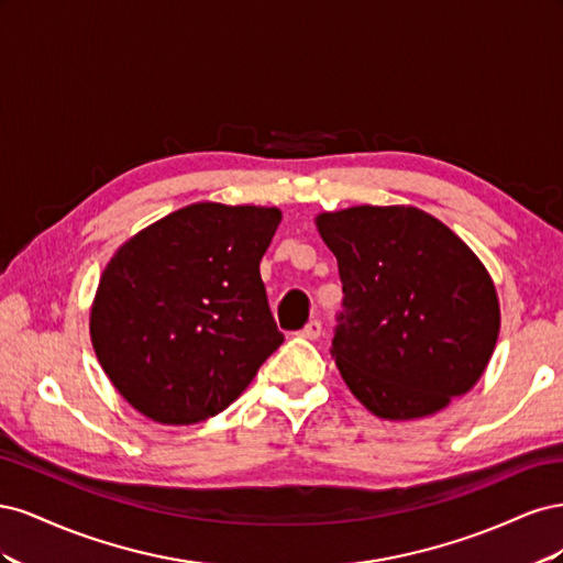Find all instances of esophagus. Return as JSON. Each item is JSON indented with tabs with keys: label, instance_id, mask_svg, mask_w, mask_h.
<instances>
[{
	"label": "esophagus",
	"instance_id": "34e87169",
	"mask_svg": "<svg viewBox=\"0 0 563 563\" xmlns=\"http://www.w3.org/2000/svg\"><path fill=\"white\" fill-rule=\"evenodd\" d=\"M321 331H323L321 321H319V319H312V321H308V327H305V329L300 331V335L308 338V340H317V338L321 335Z\"/></svg>",
	"mask_w": 563,
	"mask_h": 563
}]
</instances>
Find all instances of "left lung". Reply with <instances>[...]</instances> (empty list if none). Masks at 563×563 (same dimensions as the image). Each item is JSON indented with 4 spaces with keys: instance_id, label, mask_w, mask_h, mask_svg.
<instances>
[{
    "instance_id": "obj_1",
    "label": "left lung",
    "mask_w": 563,
    "mask_h": 563,
    "mask_svg": "<svg viewBox=\"0 0 563 563\" xmlns=\"http://www.w3.org/2000/svg\"><path fill=\"white\" fill-rule=\"evenodd\" d=\"M317 228L343 282L331 354L352 395L411 420L470 391L500 331L496 286L470 246L413 207L321 213Z\"/></svg>"
}]
</instances>
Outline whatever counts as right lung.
Returning a JSON list of instances; mask_svg holds the SVG:
<instances>
[{"mask_svg": "<svg viewBox=\"0 0 563 563\" xmlns=\"http://www.w3.org/2000/svg\"><path fill=\"white\" fill-rule=\"evenodd\" d=\"M279 209L192 203L114 253L98 284L91 340L135 411L164 424L218 416L284 343L261 258Z\"/></svg>", "mask_w": 563, "mask_h": 563, "instance_id": "right-lung-1", "label": "right lung"}]
</instances>
